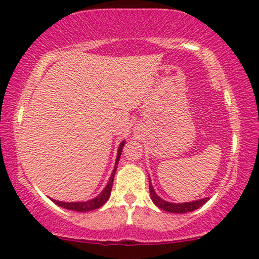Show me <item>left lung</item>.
<instances>
[{
    "instance_id": "obj_1",
    "label": "left lung",
    "mask_w": 259,
    "mask_h": 259,
    "mask_svg": "<svg viewBox=\"0 0 259 259\" xmlns=\"http://www.w3.org/2000/svg\"><path fill=\"white\" fill-rule=\"evenodd\" d=\"M149 190H150V195H151V199L153 203L156 204L158 208L163 209L165 211H169V213H178V214H183V213H188V211H193L195 209H198L202 206V204L206 203L209 198H204V199H200L196 200V201H192V202H184V203H172V202H167L160 198V196L157 195V193L154 192L153 186L151 184V180L149 179Z\"/></svg>"
}]
</instances>
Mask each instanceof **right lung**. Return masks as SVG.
Wrapping results in <instances>:
<instances>
[{
    "instance_id": "right-lung-1",
    "label": "right lung",
    "mask_w": 259,
    "mask_h": 259,
    "mask_svg": "<svg viewBox=\"0 0 259 259\" xmlns=\"http://www.w3.org/2000/svg\"><path fill=\"white\" fill-rule=\"evenodd\" d=\"M123 146H124V141L121 143V145H119V148H118L116 163H115V168H114V171L110 176L109 183H108L105 190L100 193V194L96 196V198L90 200V201H84V202H63V201H57V200H53V199H52V201L55 202L56 204H58V206L66 208V209H69V210H75V211H90V210L98 209V208L103 206V204H105L108 201V199H109V196H110L111 188H113L114 176H115V172H116L117 164H118L119 157H121V152H122Z\"/></svg>"
}]
</instances>
